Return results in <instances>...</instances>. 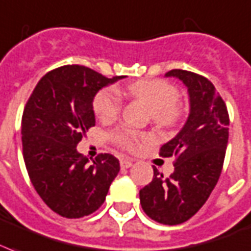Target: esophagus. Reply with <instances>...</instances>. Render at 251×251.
<instances>
[{
	"label": "esophagus",
	"instance_id": "34e87169",
	"mask_svg": "<svg viewBox=\"0 0 251 251\" xmlns=\"http://www.w3.org/2000/svg\"><path fill=\"white\" fill-rule=\"evenodd\" d=\"M134 162H135V160L133 159H121L120 164H121V168H129L133 166Z\"/></svg>",
	"mask_w": 251,
	"mask_h": 251
}]
</instances>
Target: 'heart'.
<instances>
[{"label": "heart", "mask_w": 251, "mask_h": 251, "mask_svg": "<svg viewBox=\"0 0 251 251\" xmlns=\"http://www.w3.org/2000/svg\"><path fill=\"white\" fill-rule=\"evenodd\" d=\"M126 92L152 112V118L160 125H174L180 118L181 108L177 104V89L168 81L159 79L139 80L130 84ZM93 109L101 120H113L121 110V97L112 88L100 91L95 97ZM117 141L129 150H137L147 141L146 135H139L129 130L117 134Z\"/></svg>", "instance_id": "1"}]
</instances>
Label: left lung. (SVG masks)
I'll list each match as a JSON object with an SVG mask.
<instances>
[{
  "label": "left lung",
  "mask_w": 251,
  "mask_h": 251,
  "mask_svg": "<svg viewBox=\"0 0 251 251\" xmlns=\"http://www.w3.org/2000/svg\"><path fill=\"white\" fill-rule=\"evenodd\" d=\"M188 92L189 113L180 131L160 149L163 156H176L174 172L163 177L154 168L150 184L139 191L142 209L164 225L189 220L201 208L219 181L229 138L226 105L209 80L183 70L168 71Z\"/></svg>",
  "instance_id": "obj_1"
}]
</instances>
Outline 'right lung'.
<instances>
[{"mask_svg":"<svg viewBox=\"0 0 251 251\" xmlns=\"http://www.w3.org/2000/svg\"><path fill=\"white\" fill-rule=\"evenodd\" d=\"M125 76L105 77L84 66H63L46 74L22 116V147L38 195L57 215L80 219L102 205L120 172L110 154L89 160L76 146L95 126L97 92Z\"/></svg>","mask_w":251,"mask_h":251,"instance_id":"right-lung-1","label":"right lung"}]
</instances>
